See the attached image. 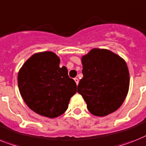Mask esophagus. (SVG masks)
<instances>
[{
	"instance_id": "34e87169",
	"label": "esophagus",
	"mask_w": 146,
	"mask_h": 146,
	"mask_svg": "<svg viewBox=\"0 0 146 146\" xmlns=\"http://www.w3.org/2000/svg\"><path fill=\"white\" fill-rule=\"evenodd\" d=\"M74 80H75L76 85H78V84H79V79H78V78H75V79H74Z\"/></svg>"
}]
</instances>
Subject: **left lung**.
<instances>
[{"label": "left lung", "mask_w": 146, "mask_h": 146, "mask_svg": "<svg viewBox=\"0 0 146 146\" xmlns=\"http://www.w3.org/2000/svg\"><path fill=\"white\" fill-rule=\"evenodd\" d=\"M82 74L77 87L92 114L105 116L121 106L130 84L126 62L107 49L93 48L82 58Z\"/></svg>", "instance_id": "obj_1"}]
</instances>
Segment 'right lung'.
<instances>
[{
	"instance_id": "obj_1",
	"label": "right lung",
	"mask_w": 146,
	"mask_h": 146,
	"mask_svg": "<svg viewBox=\"0 0 146 146\" xmlns=\"http://www.w3.org/2000/svg\"><path fill=\"white\" fill-rule=\"evenodd\" d=\"M60 59L52 52L33 54L20 69L18 85L24 101L40 115L56 118L67 110L76 93V84L70 78Z\"/></svg>"
}]
</instances>
